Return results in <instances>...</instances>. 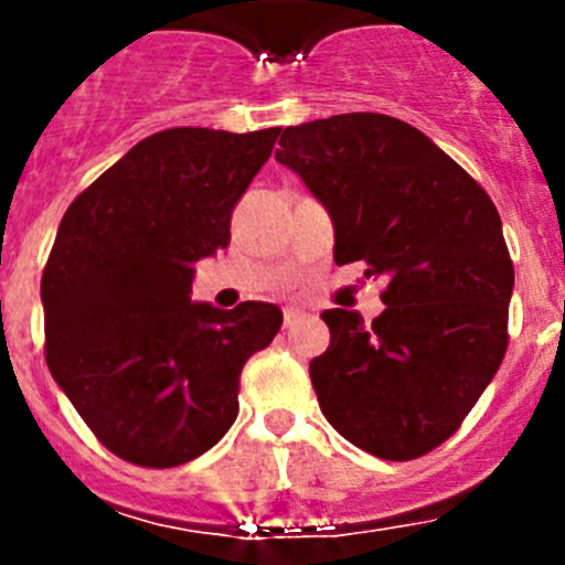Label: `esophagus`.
<instances>
[{"mask_svg":"<svg viewBox=\"0 0 565 565\" xmlns=\"http://www.w3.org/2000/svg\"><path fill=\"white\" fill-rule=\"evenodd\" d=\"M297 319H299L297 308H286V313H282V322H286V328H291Z\"/></svg>","mask_w":565,"mask_h":565,"instance_id":"1","label":"esophagus"}]
</instances>
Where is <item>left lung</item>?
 Returning <instances> with one entry per match:
<instances>
[{"label": "left lung", "mask_w": 565, "mask_h": 565, "mask_svg": "<svg viewBox=\"0 0 565 565\" xmlns=\"http://www.w3.org/2000/svg\"><path fill=\"white\" fill-rule=\"evenodd\" d=\"M333 221V259L367 263L384 308L322 313L319 407L359 450L411 461L461 427L507 353L515 268L495 203L411 124L344 113L286 127L274 154Z\"/></svg>", "instance_id": "left-lung-1"}]
</instances>
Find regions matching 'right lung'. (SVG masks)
<instances>
[{
  "label": "right lung",
  "mask_w": 565,
  "mask_h": 565,
  "mask_svg": "<svg viewBox=\"0 0 565 565\" xmlns=\"http://www.w3.org/2000/svg\"><path fill=\"white\" fill-rule=\"evenodd\" d=\"M279 127H174L135 143L70 203L42 274L44 359L98 441L181 467L237 418L239 373L282 326L271 302H192L194 263L228 246Z\"/></svg>",
  "instance_id": "add662e5"
}]
</instances>
